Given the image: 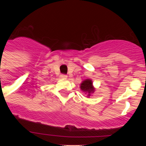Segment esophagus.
<instances>
[{
  "instance_id": "obj_1",
  "label": "esophagus",
  "mask_w": 146,
  "mask_h": 146,
  "mask_svg": "<svg viewBox=\"0 0 146 146\" xmlns=\"http://www.w3.org/2000/svg\"><path fill=\"white\" fill-rule=\"evenodd\" d=\"M60 77H61L62 79H66L67 78V75H66V74H60Z\"/></svg>"
}]
</instances>
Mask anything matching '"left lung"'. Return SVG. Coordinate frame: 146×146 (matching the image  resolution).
I'll list each match as a JSON object with an SVG mask.
<instances>
[{
  "mask_svg": "<svg viewBox=\"0 0 146 146\" xmlns=\"http://www.w3.org/2000/svg\"><path fill=\"white\" fill-rule=\"evenodd\" d=\"M80 89L83 92L88 94V96H91V94H93L95 91V88L93 86L92 80L90 79L85 80L82 81V82L80 84Z\"/></svg>",
  "mask_w": 146,
  "mask_h": 146,
  "instance_id": "1",
  "label": "left lung"
}]
</instances>
